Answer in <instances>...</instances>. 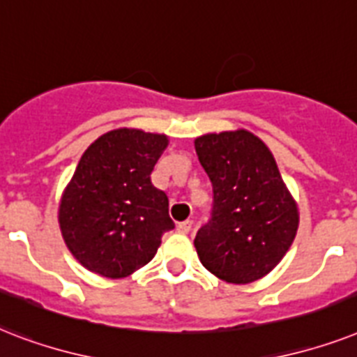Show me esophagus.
I'll return each instance as SVG.
<instances>
[{
    "instance_id": "1",
    "label": "esophagus",
    "mask_w": 357,
    "mask_h": 357,
    "mask_svg": "<svg viewBox=\"0 0 357 357\" xmlns=\"http://www.w3.org/2000/svg\"><path fill=\"white\" fill-rule=\"evenodd\" d=\"M192 225H193V221L186 219V221H182V223L176 225V230H178V232H182V234H188L190 230H192Z\"/></svg>"
}]
</instances>
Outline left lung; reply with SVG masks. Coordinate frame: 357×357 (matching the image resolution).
Instances as JSON below:
<instances>
[{"mask_svg":"<svg viewBox=\"0 0 357 357\" xmlns=\"http://www.w3.org/2000/svg\"><path fill=\"white\" fill-rule=\"evenodd\" d=\"M195 151L213 192L210 219L193 241L199 259L230 284L258 280L284 258L298 228L275 156L247 130L201 136Z\"/></svg>","mask_w":357,"mask_h":357,"instance_id":"obj_1","label":"left lung"}]
</instances>
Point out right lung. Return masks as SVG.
Here are the masks:
<instances>
[{
	"instance_id": "1",
	"label": "right lung",
	"mask_w": 357,
	"mask_h": 357,
	"mask_svg": "<svg viewBox=\"0 0 357 357\" xmlns=\"http://www.w3.org/2000/svg\"><path fill=\"white\" fill-rule=\"evenodd\" d=\"M167 147L164 134L119 129L81 156L62 197L59 221L71 255L107 278L149 264L162 234L175 228L169 201L151 173Z\"/></svg>"
}]
</instances>
